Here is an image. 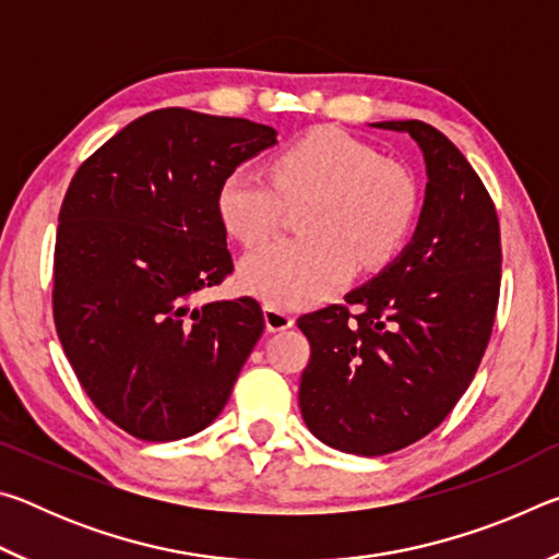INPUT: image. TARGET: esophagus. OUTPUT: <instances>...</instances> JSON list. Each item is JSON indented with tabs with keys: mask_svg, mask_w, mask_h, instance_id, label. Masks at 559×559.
<instances>
[{
	"mask_svg": "<svg viewBox=\"0 0 559 559\" xmlns=\"http://www.w3.org/2000/svg\"><path fill=\"white\" fill-rule=\"evenodd\" d=\"M263 318H266V328L271 330V333H278V330H288L293 323H296V318H293L288 310H283L278 306L263 308Z\"/></svg>",
	"mask_w": 559,
	"mask_h": 559,
	"instance_id": "esophagus-1",
	"label": "esophagus"
}]
</instances>
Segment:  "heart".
Masks as SVG:
<instances>
[{
    "instance_id": "1",
    "label": "heart",
    "mask_w": 559,
    "mask_h": 559,
    "mask_svg": "<svg viewBox=\"0 0 559 559\" xmlns=\"http://www.w3.org/2000/svg\"><path fill=\"white\" fill-rule=\"evenodd\" d=\"M286 202H306L298 219L306 234L246 257L241 283L269 306L296 308L333 296L355 266H386L414 231L419 185L365 140L316 128L271 157V177L249 165L229 169L216 197L226 231L243 246L278 231Z\"/></svg>"
}]
</instances>
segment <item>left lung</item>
<instances>
[{
    "mask_svg": "<svg viewBox=\"0 0 559 559\" xmlns=\"http://www.w3.org/2000/svg\"><path fill=\"white\" fill-rule=\"evenodd\" d=\"M377 128L409 132L421 147L419 226L380 276L298 318L310 340L302 419L328 447L359 456L409 447L451 414L493 333L503 261L496 204L459 147L421 120Z\"/></svg>",
    "mask_w": 559,
    "mask_h": 559,
    "instance_id": "obj_1",
    "label": "left lung"
}]
</instances>
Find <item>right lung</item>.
<instances>
[{"label":"right lung","instance_id":"add662e5","mask_svg":"<svg viewBox=\"0 0 559 559\" xmlns=\"http://www.w3.org/2000/svg\"><path fill=\"white\" fill-rule=\"evenodd\" d=\"M276 143L246 118L145 112L83 163L53 249V323L96 409L175 441L219 416L263 333L249 296L189 308L234 271L216 206L226 173Z\"/></svg>","mask_w":559,"mask_h":559}]
</instances>
